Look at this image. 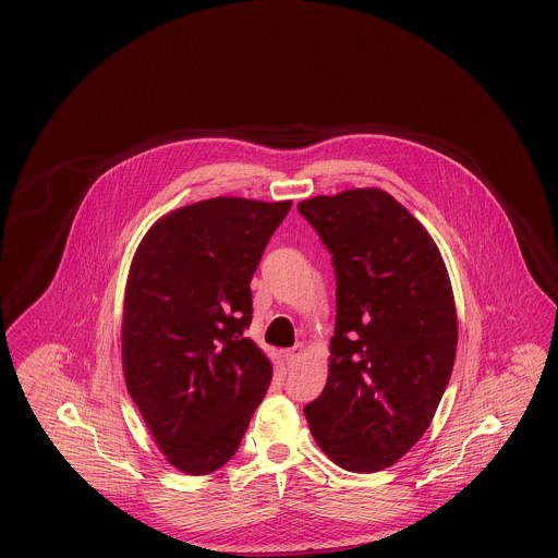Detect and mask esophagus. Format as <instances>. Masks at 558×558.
<instances>
[{
  "label": "esophagus",
  "mask_w": 558,
  "mask_h": 558,
  "mask_svg": "<svg viewBox=\"0 0 558 558\" xmlns=\"http://www.w3.org/2000/svg\"><path fill=\"white\" fill-rule=\"evenodd\" d=\"M301 357H303V347L301 345H294L292 349L284 351V362L289 366H296L301 362Z\"/></svg>",
  "instance_id": "1"
}]
</instances>
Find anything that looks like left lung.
<instances>
[{"label":"left lung","instance_id":"obj_1","mask_svg":"<svg viewBox=\"0 0 558 558\" xmlns=\"http://www.w3.org/2000/svg\"><path fill=\"white\" fill-rule=\"evenodd\" d=\"M296 209L337 274L328 380L303 412L335 464L376 473L425 435L450 383V276L425 226L380 187L314 196Z\"/></svg>","mask_w":558,"mask_h":558}]
</instances>
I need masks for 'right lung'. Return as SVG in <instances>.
I'll list each match as a JSON object with an SVG mask.
<instances>
[{"label": "right lung", "mask_w": 558, "mask_h": 558, "mask_svg": "<svg viewBox=\"0 0 558 558\" xmlns=\"http://www.w3.org/2000/svg\"><path fill=\"white\" fill-rule=\"evenodd\" d=\"M291 201L217 196L162 215L133 255L121 326L125 385L167 462L209 475L236 450L271 364L242 337L251 278Z\"/></svg>", "instance_id": "obj_1"}]
</instances>
